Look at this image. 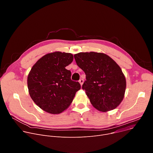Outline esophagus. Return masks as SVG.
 Here are the masks:
<instances>
[{
    "label": "esophagus",
    "mask_w": 153,
    "mask_h": 153,
    "mask_svg": "<svg viewBox=\"0 0 153 153\" xmlns=\"http://www.w3.org/2000/svg\"><path fill=\"white\" fill-rule=\"evenodd\" d=\"M79 83H80V85L81 86H82V85H83V82H84V80H83V79H80V80H79Z\"/></svg>",
    "instance_id": "esophagus-1"
}]
</instances>
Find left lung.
I'll use <instances>...</instances> for the list:
<instances>
[{"label":"left lung","mask_w":153,"mask_h":153,"mask_svg":"<svg viewBox=\"0 0 153 153\" xmlns=\"http://www.w3.org/2000/svg\"><path fill=\"white\" fill-rule=\"evenodd\" d=\"M74 57L86 74L82 89L93 106L102 112L117 108L124 97L126 79L116 62L100 53H79Z\"/></svg>","instance_id":"8db88e82"}]
</instances>
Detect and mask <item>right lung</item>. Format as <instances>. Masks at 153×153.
Returning <instances> with one entry per match:
<instances>
[{"label": "right lung", "mask_w": 153, "mask_h": 153, "mask_svg": "<svg viewBox=\"0 0 153 153\" xmlns=\"http://www.w3.org/2000/svg\"><path fill=\"white\" fill-rule=\"evenodd\" d=\"M73 60L72 54L56 51L43 56L33 65L27 79L28 91L43 111L62 113L80 89V83L71 79V71L65 68Z\"/></svg>", "instance_id": "1"}]
</instances>
